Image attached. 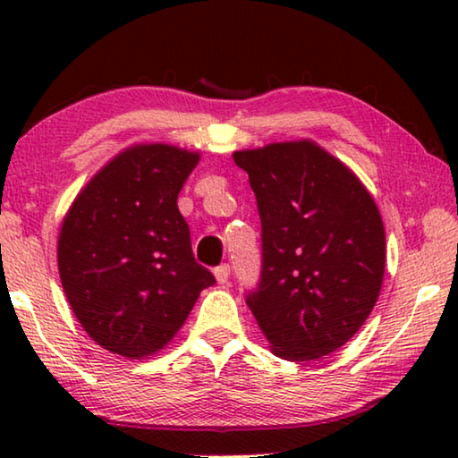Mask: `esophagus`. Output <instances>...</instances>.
Segmentation results:
<instances>
[{
  "mask_svg": "<svg viewBox=\"0 0 458 458\" xmlns=\"http://www.w3.org/2000/svg\"><path fill=\"white\" fill-rule=\"evenodd\" d=\"M214 276H216V281H218L220 284H226L228 278H230V267L228 265L216 267L214 268Z\"/></svg>",
  "mask_w": 458,
  "mask_h": 458,
  "instance_id": "34e87169",
  "label": "esophagus"
}]
</instances>
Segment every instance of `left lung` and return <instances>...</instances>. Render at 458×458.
<instances>
[{"instance_id":"left-lung-1","label":"left lung","mask_w":458,"mask_h":458,"mask_svg":"<svg viewBox=\"0 0 458 458\" xmlns=\"http://www.w3.org/2000/svg\"><path fill=\"white\" fill-rule=\"evenodd\" d=\"M232 157L262 224L260 283L246 305L276 358L319 360L360 331L379 297L382 216L360 177L311 139Z\"/></svg>"}]
</instances>
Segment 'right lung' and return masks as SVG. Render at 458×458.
Masks as SVG:
<instances>
[{
    "label": "right lung",
    "mask_w": 458,
    "mask_h": 458,
    "mask_svg": "<svg viewBox=\"0 0 458 458\" xmlns=\"http://www.w3.org/2000/svg\"><path fill=\"white\" fill-rule=\"evenodd\" d=\"M198 161V151L175 145H131L90 177L62 220V289L89 337L121 358L164 350L216 283L193 259L177 208Z\"/></svg>",
    "instance_id": "right-lung-1"
}]
</instances>
